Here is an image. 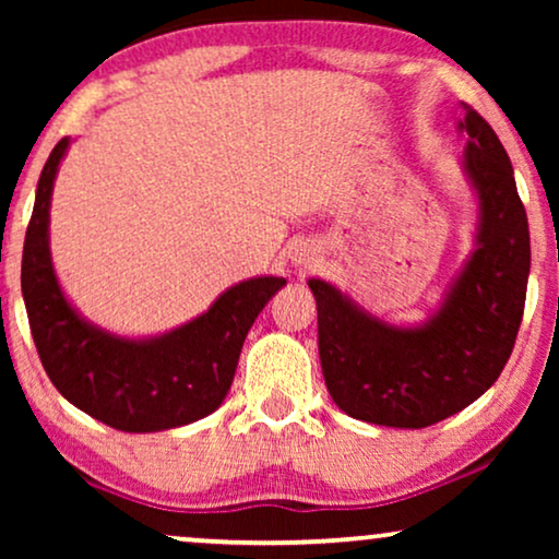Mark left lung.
I'll list each match as a JSON object with an SVG mask.
<instances>
[{
    "label": "left lung",
    "mask_w": 559,
    "mask_h": 559,
    "mask_svg": "<svg viewBox=\"0 0 559 559\" xmlns=\"http://www.w3.org/2000/svg\"><path fill=\"white\" fill-rule=\"evenodd\" d=\"M465 170L478 190V249L423 328L366 316L323 280L318 350L325 386L346 415L384 427L435 425L476 402L514 350L530 280V224L514 167L488 121L463 104Z\"/></svg>",
    "instance_id": "1"
}]
</instances>
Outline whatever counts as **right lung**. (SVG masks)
<instances>
[{"label":"right lung","instance_id":"obj_1","mask_svg":"<svg viewBox=\"0 0 559 559\" xmlns=\"http://www.w3.org/2000/svg\"><path fill=\"white\" fill-rule=\"evenodd\" d=\"M66 150L60 140L43 167L22 249V295L45 373L68 402L121 432L170 430L211 415L231 389L251 323L285 277L239 282L159 338L127 341L88 325L60 293L48 249L52 180Z\"/></svg>","mask_w":559,"mask_h":559}]
</instances>
